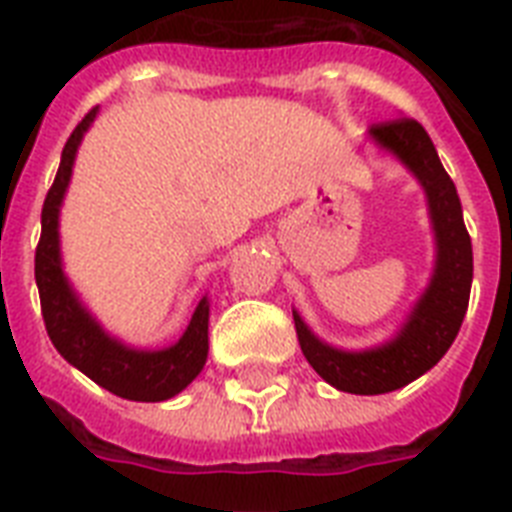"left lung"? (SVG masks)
<instances>
[{
    "instance_id": "1",
    "label": "left lung",
    "mask_w": 512,
    "mask_h": 512,
    "mask_svg": "<svg viewBox=\"0 0 512 512\" xmlns=\"http://www.w3.org/2000/svg\"><path fill=\"white\" fill-rule=\"evenodd\" d=\"M369 135L374 143L396 154L425 188L438 257L425 295L417 300L401 332L380 348L361 353L332 348L313 335L295 313L297 340L308 364L329 385L356 396L390 393L433 369L460 332L473 284V247L462 220L460 196L425 127L404 116L372 124Z\"/></svg>"
}]
</instances>
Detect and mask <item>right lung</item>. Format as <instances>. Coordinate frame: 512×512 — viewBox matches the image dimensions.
<instances>
[{"mask_svg":"<svg viewBox=\"0 0 512 512\" xmlns=\"http://www.w3.org/2000/svg\"><path fill=\"white\" fill-rule=\"evenodd\" d=\"M92 119H95V108L76 124V130L66 140L58 175L52 180V188L47 191L42 207V236L36 244L34 276L39 300H42L44 327L60 356L66 358L68 364H74L79 372L87 374L90 380L98 382L100 388L111 390L114 396L130 398V401H167L188 388L196 380V374L204 369L209 350L207 297H201V303L191 316V324L172 348L132 350L114 337H108L98 321L84 311L60 268L58 212L68 180H71L76 148L82 143V135Z\"/></svg>","mask_w":512,"mask_h":512,"instance_id":"right-lung-1","label":"right lung"}]
</instances>
